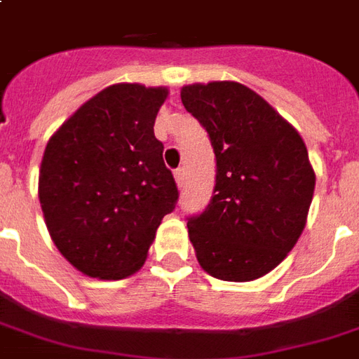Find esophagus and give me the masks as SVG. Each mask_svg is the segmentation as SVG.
<instances>
[{
	"mask_svg": "<svg viewBox=\"0 0 359 359\" xmlns=\"http://www.w3.org/2000/svg\"><path fill=\"white\" fill-rule=\"evenodd\" d=\"M175 180H177V187H182L184 184V167H179L177 171H175Z\"/></svg>",
	"mask_w": 359,
	"mask_h": 359,
	"instance_id": "obj_1",
	"label": "esophagus"
}]
</instances>
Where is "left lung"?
<instances>
[{"instance_id": "8db88e82", "label": "left lung", "mask_w": 359, "mask_h": 359, "mask_svg": "<svg viewBox=\"0 0 359 359\" xmlns=\"http://www.w3.org/2000/svg\"><path fill=\"white\" fill-rule=\"evenodd\" d=\"M182 104L205 127L217 158L211 203L188 219L200 266L224 281L274 270L301 238L316 187L304 140L238 81L184 85Z\"/></svg>"}]
</instances>
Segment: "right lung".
Returning a JSON list of instances; mask_svg holds the SVG:
<instances>
[{
    "label": "right lung",
    "instance_id": "obj_1",
    "mask_svg": "<svg viewBox=\"0 0 359 359\" xmlns=\"http://www.w3.org/2000/svg\"><path fill=\"white\" fill-rule=\"evenodd\" d=\"M167 87L116 83L58 127L39 167V203L53 243L81 274L139 272L179 190L154 135Z\"/></svg>",
    "mask_w": 359,
    "mask_h": 359
}]
</instances>
